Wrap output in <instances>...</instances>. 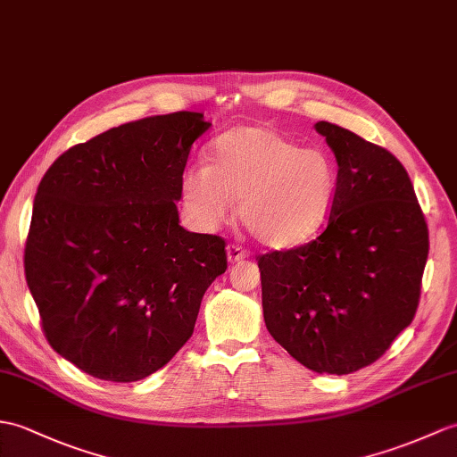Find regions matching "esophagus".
Segmentation results:
<instances>
[{
	"mask_svg": "<svg viewBox=\"0 0 457 457\" xmlns=\"http://www.w3.org/2000/svg\"><path fill=\"white\" fill-rule=\"evenodd\" d=\"M247 257H249V254H247L245 249L237 245V243H229V245H228V261L229 262H239V261L247 259Z\"/></svg>",
	"mask_w": 457,
	"mask_h": 457,
	"instance_id": "1",
	"label": "esophagus"
}]
</instances>
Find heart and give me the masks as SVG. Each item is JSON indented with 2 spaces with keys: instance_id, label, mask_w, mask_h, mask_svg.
<instances>
[{
  "instance_id": "b5f03b06",
  "label": "heart",
  "mask_w": 457,
  "mask_h": 457,
  "mask_svg": "<svg viewBox=\"0 0 457 457\" xmlns=\"http://www.w3.org/2000/svg\"><path fill=\"white\" fill-rule=\"evenodd\" d=\"M206 165H190L183 203L195 224L216 229L239 198L241 224L261 245L292 249L327 224L337 195L333 157L303 147L272 126L245 124L220 134Z\"/></svg>"
}]
</instances>
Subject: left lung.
<instances>
[{
  "instance_id": "8db88e82",
  "label": "left lung",
  "mask_w": 457,
  "mask_h": 457,
  "mask_svg": "<svg viewBox=\"0 0 457 457\" xmlns=\"http://www.w3.org/2000/svg\"><path fill=\"white\" fill-rule=\"evenodd\" d=\"M338 163L327 228L259 254L262 313L274 341L320 374H353L384 356L420 300L428 226L399 159L317 122Z\"/></svg>"
}]
</instances>
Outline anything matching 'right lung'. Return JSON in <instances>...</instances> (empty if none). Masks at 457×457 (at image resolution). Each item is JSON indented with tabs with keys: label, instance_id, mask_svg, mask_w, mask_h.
<instances>
[{
	"label": "right lung",
	"instance_id": "obj_1",
	"mask_svg": "<svg viewBox=\"0 0 457 457\" xmlns=\"http://www.w3.org/2000/svg\"><path fill=\"white\" fill-rule=\"evenodd\" d=\"M210 129L179 111L111 129L63 152L42 177L25 278L46 341L85 374L144 379L195 331L226 239L179 226L190 147Z\"/></svg>",
	"mask_w": 457,
	"mask_h": 457
}]
</instances>
